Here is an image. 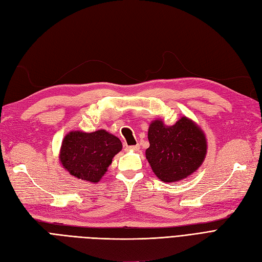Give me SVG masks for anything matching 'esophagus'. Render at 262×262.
I'll use <instances>...</instances> for the list:
<instances>
[{
    "mask_svg": "<svg viewBox=\"0 0 262 262\" xmlns=\"http://www.w3.org/2000/svg\"><path fill=\"white\" fill-rule=\"evenodd\" d=\"M140 148V145H125V150H138Z\"/></svg>",
    "mask_w": 262,
    "mask_h": 262,
    "instance_id": "34e87169",
    "label": "esophagus"
}]
</instances>
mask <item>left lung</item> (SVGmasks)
Segmentation results:
<instances>
[{"label":"left lung","instance_id":"8db88e82","mask_svg":"<svg viewBox=\"0 0 262 262\" xmlns=\"http://www.w3.org/2000/svg\"><path fill=\"white\" fill-rule=\"evenodd\" d=\"M146 160L158 179L175 182L191 175L207 155V139L200 126L181 117L170 126L162 120L149 124Z\"/></svg>","mask_w":262,"mask_h":262}]
</instances>
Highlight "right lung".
Listing matches in <instances>:
<instances>
[{
  "instance_id": "add662e5",
  "label": "right lung",
  "mask_w": 262,
  "mask_h": 262,
  "mask_svg": "<svg viewBox=\"0 0 262 262\" xmlns=\"http://www.w3.org/2000/svg\"><path fill=\"white\" fill-rule=\"evenodd\" d=\"M121 148V141L106 130L72 131L63 139L59 157L71 175L96 184Z\"/></svg>"
}]
</instances>
